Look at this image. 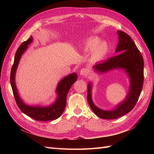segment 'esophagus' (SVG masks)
Wrapping results in <instances>:
<instances>
[{"label": "esophagus", "instance_id": "obj_1", "mask_svg": "<svg viewBox=\"0 0 154 154\" xmlns=\"http://www.w3.org/2000/svg\"><path fill=\"white\" fill-rule=\"evenodd\" d=\"M88 73V70L87 68H82L80 71V75L82 76H87Z\"/></svg>", "mask_w": 154, "mask_h": 154}]
</instances>
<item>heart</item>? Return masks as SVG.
<instances>
[{"label":"heart","instance_id":"1","mask_svg":"<svg viewBox=\"0 0 154 154\" xmlns=\"http://www.w3.org/2000/svg\"><path fill=\"white\" fill-rule=\"evenodd\" d=\"M83 51L86 54L91 53V60L97 62L105 57L108 51V45L105 42H101L97 37H92L87 41L83 47Z\"/></svg>","mask_w":154,"mask_h":154}]
</instances>
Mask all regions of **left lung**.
Returning a JSON list of instances; mask_svg holds the SVG:
<instances>
[{
	"instance_id": "obj_1",
	"label": "left lung",
	"mask_w": 154,
	"mask_h": 154,
	"mask_svg": "<svg viewBox=\"0 0 154 154\" xmlns=\"http://www.w3.org/2000/svg\"><path fill=\"white\" fill-rule=\"evenodd\" d=\"M117 33L119 41L115 52L119 54L106 61L96 63L92 68L94 72L100 74L116 69L125 71L130 81L127 96L114 109L103 110L97 107L92 101V83L89 82L87 85V100L91 109L97 117L106 119H117L133 109L141 94L144 81V62L140 51L131 37L126 32L118 31Z\"/></svg>"
}]
</instances>
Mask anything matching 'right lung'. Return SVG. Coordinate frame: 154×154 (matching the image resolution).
<instances>
[{"instance_id": "obj_1", "label": "right lung", "mask_w": 154, "mask_h": 154, "mask_svg": "<svg viewBox=\"0 0 154 154\" xmlns=\"http://www.w3.org/2000/svg\"><path fill=\"white\" fill-rule=\"evenodd\" d=\"M32 41V36L22 43L15 53L14 63L10 75V82L16 103L20 110L29 117L40 122H48L58 119L62 114L66 106V98L68 92L73 83L77 80V74L73 72L62 78L56 88L57 97L52 104L48 106L26 105L18 94L15 83L16 71L22 54L28 48Z\"/></svg>"}]
</instances>
